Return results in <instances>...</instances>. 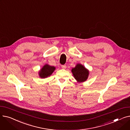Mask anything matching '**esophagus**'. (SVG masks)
<instances>
[{
    "instance_id": "1",
    "label": "esophagus",
    "mask_w": 130,
    "mask_h": 130,
    "mask_svg": "<svg viewBox=\"0 0 130 130\" xmlns=\"http://www.w3.org/2000/svg\"><path fill=\"white\" fill-rule=\"evenodd\" d=\"M61 68H62L63 69H66V65H61Z\"/></svg>"
}]
</instances>
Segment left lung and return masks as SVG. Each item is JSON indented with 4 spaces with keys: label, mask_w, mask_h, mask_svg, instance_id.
Returning a JSON list of instances; mask_svg holds the SVG:
<instances>
[{
    "label": "left lung",
    "mask_w": 130,
    "mask_h": 130,
    "mask_svg": "<svg viewBox=\"0 0 130 130\" xmlns=\"http://www.w3.org/2000/svg\"><path fill=\"white\" fill-rule=\"evenodd\" d=\"M72 72L74 77L78 83H82L86 81L89 75V70L79 63L77 64L75 67L72 68Z\"/></svg>",
    "instance_id": "obj_1"
}]
</instances>
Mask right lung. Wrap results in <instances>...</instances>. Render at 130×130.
<instances>
[{
  "label": "right lung",
  "mask_w": 130,
  "mask_h": 130,
  "mask_svg": "<svg viewBox=\"0 0 130 130\" xmlns=\"http://www.w3.org/2000/svg\"><path fill=\"white\" fill-rule=\"evenodd\" d=\"M55 67L46 64L39 71V76L42 78H45L48 77H50L54 72V71L55 70Z\"/></svg>",
  "instance_id": "obj_1"
}]
</instances>
